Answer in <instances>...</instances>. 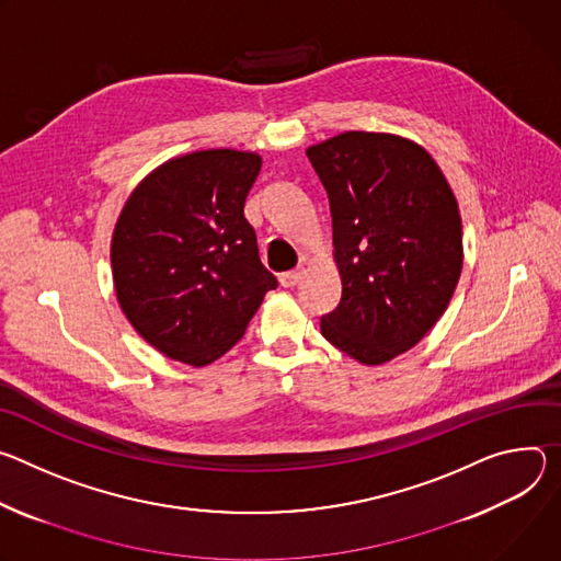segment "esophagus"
Segmentation results:
<instances>
[{
    "label": "esophagus",
    "mask_w": 561,
    "mask_h": 561,
    "mask_svg": "<svg viewBox=\"0 0 561 561\" xmlns=\"http://www.w3.org/2000/svg\"><path fill=\"white\" fill-rule=\"evenodd\" d=\"M300 278H302V270H294V272H285V274H280V285L283 287H296L298 283H300Z\"/></svg>",
    "instance_id": "1"
}]
</instances>
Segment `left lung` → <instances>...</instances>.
I'll use <instances>...</instances> for the list:
<instances>
[{"instance_id":"1","label":"left lung","mask_w":561,"mask_h":561,"mask_svg":"<svg viewBox=\"0 0 561 561\" xmlns=\"http://www.w3.org/2000/svg\"><path fill=\"white\" fill-rule=\"evenodd\" d=\"M323 182L343 294L321 334L365 365L414 347L442 319L461 265V218L419 145L347 131L307 149Z\"/></svg>"}]
</instances>
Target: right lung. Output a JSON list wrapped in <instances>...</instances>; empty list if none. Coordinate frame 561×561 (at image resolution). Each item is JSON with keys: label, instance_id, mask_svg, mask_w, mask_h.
I'll use <instances>...</instances> for the list:
<instances>
[{"label": "right lung", "instance_id": "1", "mask_svg": "<svg viewBox=\"0 0 561 561\" xmlns=\"http://www.w3.org/2000/svg\"><path fill=\"white\" fill-rule=\"evenodd\" d=\"M261 164L233 149L169 160L119 214L111 242L119 307L169 358L196 367L220 358L278 285L242 214Z\"/></svg>", "mask_w": 561, "mask_h": 561}]
</instances>
